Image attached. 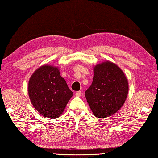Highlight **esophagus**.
I'll return each instance as SVG.
<instances>
[{"instance_id": "34e87169", "label": "esophagus", "mask_w": 158, "mask_h": 158, "mask_svg": "<svg viewBox=\"0 0 158 158\" xmlns=\"http://www.w3.org/2000/svg\"><path fill=\"white\" fill-rule=\"evenodd\" d=\"M82 91H76V94H75V95H76V96H82Z\"/></svg>"}]
</instances>
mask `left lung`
I'll use <instances>...</instances> for the list:
<instances>
[{"instance_id": "left-lung-1", "label": "left lung", "mask_w": 158, "mask_h": 158, "mask_svg": "<svg viewBox=\"0 0 158 158\" xmlns=\"http://www.w3.org/2000/svg\"><path fill=\"white\" fill-rule=\"evenodd\" d=\"M128 91L129 84L123 71L107 61L94 67L93 82L85 91V97L93 114L103 118L123 106Z\"/></svg>"}]
</instances>
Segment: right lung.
<instances>
[{
    "label": "right lung",
    "instance_id": "add662e5",
    "mask_svg": "<svg viewBox=\"0 0 158 158\" xmlns=\"http://www.w3.org/2000/svg\"><path fill=\"white\" fill-rule=\"evenodd\" d=\"M28 92L35 109L49 118H58L73 94L58 68L49 65L40 67L33 73Z\"/></svg>",
    "mask_w": 158,
    "mask_h": 158
}]
</instances>
